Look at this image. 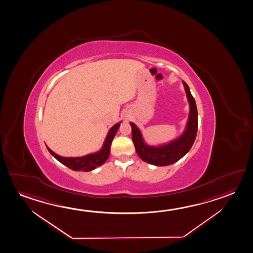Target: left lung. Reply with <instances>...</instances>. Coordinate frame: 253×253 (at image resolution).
Returning <instances> with one entry per match:
<instances>
[{"mask_svg": "<svg viewBox=\"0 0 253 253\" xmlns=\"http://www.w3.org/2000/svg\"><path fill=\"white\" fill-rule=\"evenodd\" d=\"M183 84L187 97L189 99V116L186 130L180 137L166 145L151 147L147 145L143 141L137 126L132 122L130 123L132 126V139L136 153L144 162L158 167H166L180 160L191 149L196 140L198 126L197 104L190 93L189 86L185 82H183Z\"/></svg>", "mask_w": 253, "mask_h": 253, "instance_id": "obj_1", "label": "left lung"}]
</instances>
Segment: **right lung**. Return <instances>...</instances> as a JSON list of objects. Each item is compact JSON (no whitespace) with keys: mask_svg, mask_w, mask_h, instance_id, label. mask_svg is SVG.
Returning a JSON list of instances; mask_svg holds the SVG:
<instances>
[{"mask_svg":"<svg viewBox=\"0 0 253 253\" xmlns=\"http://www.w3.org/2000/svg\"><path fill=\"white\" fill-rule=\"evenodd\" d=\"M120 126V123H118L112 126L111 130L109 131L102 150L94 154L87 155V156H84L81 158H64V157H60L56 154L51 150H49L47 147V149L55 159H57L59 162L69 167L73 171H89L91 170H94L96 167H101L107 160L110 152H111L112 140L115 136Z\"/></svg>","mask_w":253,"mask_h":253,"instance_id":"1","label":"right lung"}]
</instances>
